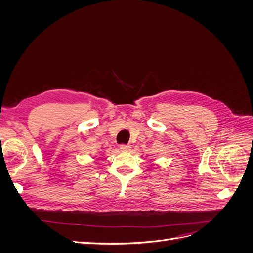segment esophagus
Returning <instances> with one entry per match:
<instances>
[{
	"label": "esophagus",
	"instance_id": "esophagus-1",
	"mask_svg": "<svg viewBox=\"0 0 253 253\" xmlns=\"http://www.w3.org/2000/svg\"><path fill=\"white\" fill-rule=\"evenodd\" d=\"M120 151L121 152H129L131 151V147H129V145L122 144V145H120Z\"/></svg>",
	"mask_w": 253,
	"mask_h": 253
}]
</instances>
